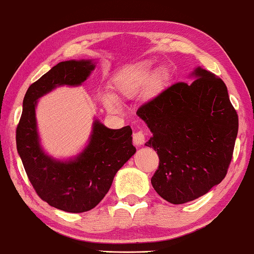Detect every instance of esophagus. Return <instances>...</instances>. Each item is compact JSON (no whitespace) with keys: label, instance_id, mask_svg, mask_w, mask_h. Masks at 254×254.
Here are the masks:
<instances>
[{"label":"esophagus","instance_id":"34e87169","mask_svg":"<svg viewBox=\"0 0 254 254\" xmlns=\"http://www.w3.org/2000/svg\"><path fill=\"white\" fill-rule=\"evenodd\" d=\"M132 142H134L135 145H143L144 142H145V134L142 130L136 131L132 134Z\"/></svg>","mask_w":254,"mask_h":254}]
</instances>
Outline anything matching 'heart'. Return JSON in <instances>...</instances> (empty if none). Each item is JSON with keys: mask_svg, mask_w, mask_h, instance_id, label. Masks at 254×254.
<instances>
[{"mask_svg": "<svg viewBox=\"0 0 254 254\" xmlns=\"http://www.w3.org/2000/svg\"><path fill=\"white\" fill-rule=\"evenodd\" d=\"M147 79H149V71H147L146 69H134L129 72L125 73V75L120 78L118 83V88L123 94L131 95L139 91V88L142 87L143 85L146 84ZM103 103L109 110H115L117 108V100L112 94H104Z\"/></svg>", "mask_w": 254, "mask_h": 254, "instance_id": "heart-1", "label": "heart"}]
</instances>
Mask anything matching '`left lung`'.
Masks as SVG:
<instances>
[{"mask_svg":"<svg viewBox=\"0 0 254 254\" xmlns=\"http://www.w3.org/2000/svg\"><path fill=\"white\" fill-rule=\"evenodd\" d=\"M190 76V84H174L136 112L153 134L145 145L160 159L152 186L173 204L202 196L225 178L239 131L224 81L201 67Z\"/></svg>","mask_w":254,"mask_h":254,"instance_id":"1","label":"left lung"}]
</instances>
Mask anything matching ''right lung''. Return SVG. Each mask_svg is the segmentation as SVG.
Returning <instances> with one entry per match:
<instances>
[{
	"label": "right lung",
	"instance_id": "add662e5",
	"mask_svg": "<svg viewBox=\"0 0 254 254\" xmlns=\"http://www.w3.org/2000/svg\"><path fill=\"white\" fill-rule=\"evenodd\" d=\"M94 69L92 60L54 65L29 86L17 127V150L33 187L43 201L65 212L95 208L110 190L117 171L136 152L129 126L110 129L99 119L93 122L87 145L76 157L59 160L43 150L36 122L38 99L57 87L79 86Z\"/></svg>",
	"mask_w": 254,
	"mask_h": 254
}]
</instances>
